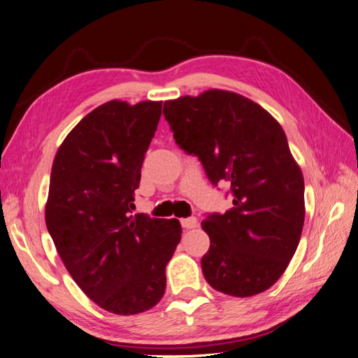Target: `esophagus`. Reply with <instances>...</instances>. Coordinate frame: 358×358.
I'll use <instances>...</instances> for the list:
<instances>
[{
    "instance_id": "1",
    "label": "esophagus",
    "mask_w": 358,
    "mask_h": 358,
    "mask_svg": "<svg viewBox=\"0 0 358 358\" xmlns=\"http://www.w3.org/2000/svg\"><path fill=\"white\" fill-rule=\"evenodd\" d=\"M199 222H196L195 217H187V218H181V226L185 227V229H194L196 227Z\"/></svg>"
}]
</instances>
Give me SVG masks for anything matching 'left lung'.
Returning <instances> with one entry per match:
<instances>
[{
    "mask_svg": "<svg viewBox=\"0 0 358 358\" xmlns=\"http://www.w3.org/2000/svg\"><path fill=\"white\" fill-rule=\"evenodd\" d=\"M173 138L200 158L209 180L229 181L234 206L201 222L204 278L217 291L252 296L283 275L305 223V180L278 121L231 90L164 101Z\"/></svg>",
    "mask_w": 358,
    "mask_h": 358,
    "instance_id": "1",
    "label": "left lung"
}]
</instances>
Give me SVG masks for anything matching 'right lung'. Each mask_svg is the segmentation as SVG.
<instances>
[{"label":"right lung","instance_id":"obj_1","mask_svg":"<svg viewBox=\"0 0 358 358\" xmlns=\"http://www.w3.org/2000/svg\"><path fill=\"white\" fill-rule=\"evenodd\" d=\"M163 101L110 100L67 134L53 158L45 226L75 283L117 315L154 308L181 240L177 218L131 215Z\"/></svg>","mask_w":358,"mask_h":358}]
</instances>
